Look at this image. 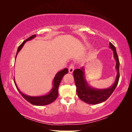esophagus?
<instances>
[{"label": "esophagus", "mask_w": 132, "mask_h": 132, "mask_svg": "<svg viewBox=\"0 0 132 132\" xmlns=\"http://www.w3.org/2000/svg\"><path fill=\"white\" fill-rule=\"evenodd\" d=\"M75 70V65L73 64H71L69 67V72L70 73H72Z\"/></svg>", "instance_id": "obj_1"}]
</instances>
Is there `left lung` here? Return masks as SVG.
Segmentation results:
<instances>
[{"mask_svg":"<svg viewBox=\"0 0 132 132\" xmlns=\"http://www.w3.org/2000/svg\"><path fill=\"white\" fill-rule=\"evenodd\" d=\"M109 48L113 52L116 60V69L117 75L115 81L111 87L105 89H97L91 87L88 84L84 77V68L76 69L73 71L76 86V92L80 100L89 104H97L108 99L117 87L119 79V61L115 46L109 42Z\"/></svg>","mask_w":132,"mask_h":132,"instance_id":"8db88e82","label":"left lung"}]
</instances>
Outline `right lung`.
Segmentation results:
<instances>
[{"mask_svg":"<svg viewBox=\"0 0 132 132\" xmlns=\"http://www.w3.org/2000/svg\"><path fill=\"white\" fill-rule=\"evenodd\" d=\"M36 37V35H33L30 37H29L28 38L26 39L25 41L23 42L19 46L18 48V50L17 51L16 56H15V57H16L18 53L19 52V51L21 50V48H23L24 46V44L26 43V41H30V40ZM68 69L67 68L64 69L63 70L59 71V72L56 73V75H55L54 77V79H53V87L52 90L48 94L45 95H42V96H38V97H32V96H29L27 95L24 94L22 93L19 88L17 87V86L16 83H15V80L14 79V82L15 84V86L16 87L17 90L19 91V93H20V94L23 96V97L24 99L26 100L28 102H30L31 104L34 105H37V106H42V105H48L51 103H52L56 99L57 96H58V88H59V86L60 84V82H61V80L63 78V76L65 75L66 74L68 73Z\"/></svg>","mask_w":132,"mask_h":132,"instance_id":"right-lung-1","label":"right lung"}]
</instances>
